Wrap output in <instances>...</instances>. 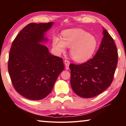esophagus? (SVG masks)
<instances>
[{
	"label": "esophagus",
	"instance_id": "1",
	"mask_svg": "<svg viewBox=\"0 0 126 126\" xmlns=\"http://www.w3.org/2000/svg\"><path fill=\"white\" fill-rule=\"evenodd\" d=\"M64 64H65V68L67 69H69V64H70V62L69 61H68V59H65L64 61Z\"/></svg>",
	"mask_w": 126,
	"mask_h": 126
}]
</instances>
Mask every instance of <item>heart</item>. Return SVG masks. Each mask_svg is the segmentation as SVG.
Returning a JSON list of instances; mask_svg holds the SVG:
<instances>
[{"mask_svg": "<svg viewBox=\"0 0 126 126\" xmlns=\"http://www.w3.org/2000/svg\"><path fill=\"white\" fill-rule=\"evenodd\" d=\"M52 46L58 54L64 53L66 47L71 48L70 54L78 62H84L92 56L97 46L95 37L80 29L67 30L62 33V39L54 36Z\"/></svg>", "mask_w": 126, "mask_h": 126, "instance_id": "b5f03b06", "label": "heart"}]
</instances>
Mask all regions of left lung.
<instances>
[{"label":"left lung","mask_w":126,"mask_h":126,"mask_svg":"<svg viewBox=\"0 0 126 126\" xmlns=\"http://www.w3.org/2000/svg\"><path fill=\"white\" fill-rule=\"evenodd\" d=\"M99 48L86 62L69 65L71 84L77 95L83 98L96 96L111 84L118 63V51L111 36L103 30Z\"/></svg>","instance_id":"left-lung-1"}]
</instances>
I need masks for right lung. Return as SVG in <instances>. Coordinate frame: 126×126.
Instances as JSON below:
<instances>
[{
    "instance_id": "right-lung-1",
    "label": "right lung",
    "mask_w": 126,
    "mask_h": 126,
    "mask_svg": "<svg viewBox=\"0 0 126 126\" xmlns=\"http://www.w3.org/2000/svg\"><path fill=\"white\" fill-rule=\"evenodd\" d=\"M53 22L32 23L26 25L13 42L8 69L17 92L31 100L46 97L64 68L63 59L49 52L42 41Z\"/></svg>"
}]
</instances>
